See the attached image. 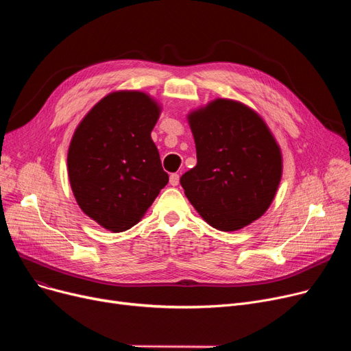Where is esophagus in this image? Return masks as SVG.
<instances>
[{
    "label": "esophagus",
    "mask_w": 351,
    "mask_h": 351,
    "mask_svg": "<svg viewBox=\"0 0 351 351\" xmlns=\"http://www.w3.org/2000/svg\"><path fill=\"white\" fill-rule=\"evenodd\" d=\"M169 183L172 186H178L179 185V175L178 173H172L169 176Z\"/></svg>",
    "instance_id": "esophagus-1"
}]
</instances>
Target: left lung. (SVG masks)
Wrapping results in <instances>:
<instances>
[{
	"mask_svg": "<svg viewBox=\"0 0 351 351\" xmlns=\"http://www.w3.org/2000/svg\"><path fill=\"white\" fill-rule=\"evenodd\" d=\"M197 163L180 178L197 213L219 230H239L269 209L283 158L262 117L247 105L217 98L188 115Z\"/></svg>",
	"mask_w": 351,
	"mask_h": 351,
	"instance_id": "1",
	"label": "left lung"
}]
</instances>
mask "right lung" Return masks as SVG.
I'll use <instances>...</instances> for the list:
<instances>
[{"label":"right lung","instance_id":"obj_1","mask_svg":"<svg viewBox=\"0 0 351 351\" xmlns=\"http://www.w3.org/2000/svg\"><path fill=\"white\" fill-rule=\"evenodd\" d=\"M160 110L145 92H110L71 139L72 193L86 216L114 233L136 225L169 180L151 138Z\"/></svg>","mask_w":351,"mask_h":351}]
</instances>
